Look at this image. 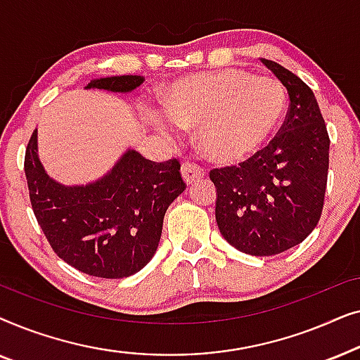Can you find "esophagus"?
Instances as JSON below:
<instances>
[{
	"label": "esophagus",
	"instance_id": "1",
	"mask_svg": "<svg viewBox=\"0 0 360 360\" xmlns=\"http://www.w3.org/2000/svg\"><path fill=\"white\" fill-rule=\"evenodd\" d=\"M181 176H184L185 184L190 185V184H193L195 180L203 179L205 170L201 169L200 165L193 164V162H185V164L181 165Z\"/></svg>",
	"mask_w": 360,
	"mask_h": 360
}]
</instances>
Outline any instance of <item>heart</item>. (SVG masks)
Masks as SVG:
<instances>
[{"instance_id":"obj_1","label":"heart","mask_w":360,"mask_h":360,"mask_svg":"<svg viewBox=\"0 0 360 360\" xmlns=\"http://www.w3.org/2000/svg\"><path fill=\"white\" fill-rule=\"evenodd\" d=\"M287 110V91L277 78L240 68L200 73L172 83L164 95L165 116L157 127H198V146L210 160L238 165L270 144Z\"/></svg>"}]
</instances>
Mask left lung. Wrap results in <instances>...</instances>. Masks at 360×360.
<instances>
[{
  "label": "left lung",
  "instance_id": "obj_1",
  "mask_svg": "<svg viewBox=\"0 0 360 360\" xmlns=\"http://www.w3.org/2000/svg\"><path fill=\"white\" fill-rule=\"evenodd\" d=\"M287 88L290 105L278 134L252 159L213 169L216 223L240 252L275 255L311 234L321 218L329 136L311 88L277 62L260 58Z\"/></svg>",
  "mask_w": 360,
  "mask_h": 360
}]
</instances>
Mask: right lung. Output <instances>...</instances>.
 Instances as JSON below:
<instances>
[{
  "label": "right lung",
  "instance_id": "obj_1",
  "mask_svg": "<svg viewBox=\"0 0 360 360\" xmlns=\"http://www.w3.org/2000/svg\"><path fill=\"white\" fill-rule=\"evenodd\" d=\"M141 75L106 77L85 88L127 93ZM24 172L36 219L58 257L83 274L124 278L154 257L165 211L186 188L180 162H152L126 150L101 179L65 186L44 170L37 155V129L29 139Z\"/></svg>",
  "mask_w": 360,
  "mask_h": 360
}]
</instances>
